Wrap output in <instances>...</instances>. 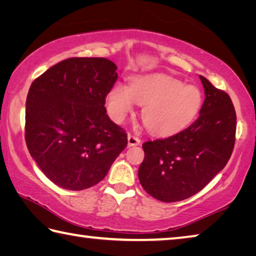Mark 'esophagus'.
<instances>
[{"label": "esophagus", "mask_w": 256, "mask_h": 256, "mask_svg": "<svg viewBox=\"0 0 256 256\" xmlns=\"http://www.w3.org/2000/svg\"><path fill=\"white\" fill-rule=\"evenodd\" d=\"M128 142L130 146H138L140 144V138H138L136 136H133V134H128Z\"/></svg>", "instance_id": "obj_1"}]
</instances>
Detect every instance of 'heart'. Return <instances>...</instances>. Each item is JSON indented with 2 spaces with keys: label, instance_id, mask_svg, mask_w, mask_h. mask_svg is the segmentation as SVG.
<instances>
[{
  "label": "heart",
  "instance_id": "b5f03b06",
  "mask_svg": "<svg viewBox=\"0 0 256 256\" xmlns=\"http://www.w3.org/2000/svg\"><path fill=\"white\" fill-rule=\"evenodd\" d=\"M202 92L196 86L184 84L164 74H149L133 79L126 86L118 82L107 96L108 112L122 120L136 104L144 105L142 120L156 134L175 133L192 122L202 106Z\"/></svg>",
  "mask_w": 256,
  "mask_h": 256
}]
</instances>
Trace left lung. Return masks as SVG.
<instances>
[{"instance_id":"8db88e82","label":"left lung","mask_w":256,"mask_h":256,"mask_svg":"<svg viewBox=\"0 0 256 256\" xmlns=\"http://www.w3.org/2000/svg\"><path fill=\"white\" fill-rule=\"evenodd\" d=\"M206 98L196 120L174 136L142 144L138 180L151 196L182 201L204 188L232 154L236 112L229 94L200 76Z\"/></svg>"}]
</instances>
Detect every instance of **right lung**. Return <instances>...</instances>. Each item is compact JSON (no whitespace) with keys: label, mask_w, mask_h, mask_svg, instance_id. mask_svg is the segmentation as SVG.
Returning <instances> with one entry per match:
<instances>
[{"label":"right lung","mask_w":256,"mask_h":256,"mask_svg":"<svg viewBox=\"0 0 256 256\" xmlns=\"http://www.w3.org/2000/svg\"><path fill=\"white\" fill-rule=\"evenodd\" d=\"M118 66L104 58H71L34 79L26 102L24 138L38 167L70 190L92 188L128 146L105 99Z\"/></svg>","instance_id":"right-lung-1"}]
</instances>
